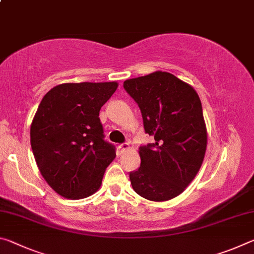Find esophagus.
Masks as SVG:
<instances>
[{
	"label": "esophagus",
	"mask_w": 254,
	"mask_h": 254,
	"mask_svg": "<svg viewBox=\"0 0 254 254\" xmlns=\"http://www.w3.org/2000/svg\"><path fill=\"white\" fill-rule=\"evenodd\" d=\"M119 150H120V152H124V151H127V150L128 149V143L127 142H126V143H121V144H119Z\"/></svg>",
	"instance_id": "obj_1"
}]
</instances>
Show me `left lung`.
I'll return each instance as SVG.
<instances>
[{"label":"left lung","mask_w":254,"mask_h":254,"mask_svg":"<svg viewBox=\"0 0 254 254\" xmlns=\"http://www.w3.org/2000/svg\"><path fill=\"white\" fill-rule=\"evenodd\" d=\"M123 87L139 105L145 133L154 136V143L139 148L141 165L130 173L132 187L149 200L174 198L204 160L207 133L198 94L166 71L127 79Z\"/></svg>","instance_id":"8db88e82"}]
</instances>
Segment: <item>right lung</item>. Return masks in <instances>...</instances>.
I'll return each mask as SVG.
<instances>
[{
	"instance_id": "add662e5",
	"label": "right lung",
	"mask_w": 254,
	"mask_h": 254,
	"mask_svg": "<svg viewBox=\"0 0 254 254\" xmlns=\"http://www.w3.org/2000/svg\"><path fill=\"white\" fill-rule=\"evenodd\" d=\"M118 83H67L46 94L34 115L30 142L42 177L66 198L81 199L101 187L115 147L104 140L101 107Z\"/></svg>"
}]
</instances>
